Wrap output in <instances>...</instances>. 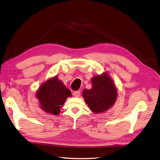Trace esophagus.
<instances>
[{
  "instance_id": "1",
  "label": "esophagus",
  "mask_w": 160,
  "mask_h": 160,
  "mask_svg": "<svg viewBox=\"0 0 160 160\" xmlns=\"http://www.w3.org/2000/svg\"><path fill=\"white\" fill-rule=\"evenodd\" d=\"M80 95V91H75L73 92V96H75V98H78Z\"/></svg>"
}]
</instances>
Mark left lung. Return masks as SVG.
I'll list each match as a JSON object with an SVG mask.
<instances>
[{"label":"left lung","instance_id":"obj_1","mask_svg":"<svg viewBox=\"0 0 160 160\" xmlns=\"http://www.w3.org/2000/svg\"><path fill=\"white\" fill-rule=\"evenodd\" d=\"M92 88L83 91L86 104L95 113L108 111L115 103L118 98V89L108 72H103L91 78Z\"/></svg>","mask_w":160,"mask_h":160}]
</instances>
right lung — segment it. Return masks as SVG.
Masks as SVG:
<instances>
[{
	"mask_svg": "<svg viewBox=\"0 0 160 160\" xmlns=\"http://www.w3.org/2000/svg\"><path fill=\"white\" fill-rule=\"evenodd\" d=\"M36 98L39 102L40 108L45 113L59 115L62 105L69 97L71 91L66 88L57 76L48 79L38 89Z\"/></svg>",
	"mask_w": 160,
	"mask_h": 160,
	"instance_id": "1",
	"label": "right lung"
}]
</instances>
